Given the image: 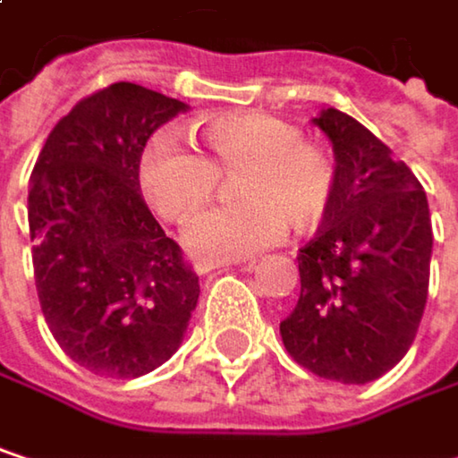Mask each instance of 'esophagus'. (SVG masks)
<instances>
[{"label": "esophagus", "mask_w": 458, "mask_h": 458, "mask_svg": "<svg viewBox=\"0 0 458 458\" xmlns=\"http://www.w3.org/2000/svg\"><path fill=\"white\" fill-rule=\"evenodd\" d=\"M228 265H241L238 259H196V273H209L215 267H228Z\"/></svg>", "instance_id": "esophagus-1"}]
</instances>
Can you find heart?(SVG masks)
I'll list each match as a JSON object with an SVG mask.
<instances>
[{"mask_svg": "<svg viewBox=\"0 0 458 458\" xmlns=\"http://www.w3.org/2000/svg\"><path fill=\"white\" fill-rule=\"evenodd\" d=\"M209 158L172 132L150 140L140 156V188L169 223L191 220L220 188V172L238 174L241 204L217 207L185 228L201 257H243L278 243L289 223L310 230L328 215L336 169L331 156L270 114H220L204 130Z\"/></svg>", "mask_w": 458, "mask_h": 458, "instance_id": "obj_1", "label": "heart"}]
</instances>
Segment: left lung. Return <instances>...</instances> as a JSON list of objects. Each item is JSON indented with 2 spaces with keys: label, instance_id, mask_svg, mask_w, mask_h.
<instances>
[{
  "label": "left lung",
  "instance_id": "left-lung-1",
  "mask_svg": "<svg viewBox=\"0 0 458 458\" xmlns=\"http://www.w3.org/2000/svg\"><path fill=\"white\" fill-rule=\"evenodd\" d=\"M313 124L331 140L336 191L297 254L302 289L281 339L308 371L366 385L416 336L429 289V207L411 169L360 122L326 108Z\"/></svg>",
  "mask_w": 458,
  "mask_h": 458
}]
</instances>
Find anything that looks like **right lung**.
I'll return each instance as SVG.
<instances>
[{
	"instance_id": "obj_1",
	"label": "right lung",
	"mask_w": 458,
	"mask_h": 458,
	"mask_svg": "<svg viewBox=\"0 0 458 458\" xmlns=\"http://www.w3.org/2000/svg\"><path fill=\"white\" fill-rule=\"evenodd\" d=\"M188 106L132 81L79 100L29 182L34 278L60 350L98 377L166 363L199 302V276L140 193L148 138Z\"/></svg>"
}]
</instances>
